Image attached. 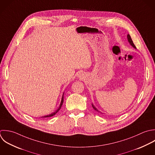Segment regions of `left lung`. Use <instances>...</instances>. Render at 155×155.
<instances>
[{
    "mask_svg": "<svg viewBox=\"0 0 155 155\" xmlns=\"http://www.w3.org/2000/svg\"><path fill=\"white\" fill-rule=\"evenodd\" d=\"M127 40H128V41L129 42V43L130 44V45L131 46H132L134 48H135L136 49V46H135V45H134V42H133V41H132V38H131V37H130V35H129V34H128L127 35ZM92 107L94 108V109L95 110H96V111H97V112H100V111H98V110L92 104ZM102 114V113H101Z\"/></svg>",
    "mask_w": 155,
    "mask_h": 155,
    "instance_id": "left-lung-1",
    "label": "left lung"
}]
</instances>
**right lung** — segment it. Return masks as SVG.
Instances as JSON below:
<instances>
[{
  "instance_id": "obj_1",
  "label": "right lung",
  "mask_w": 155,
  "mask_h": 155,
  "mask_svg": "<svg viewBox=\"0 0 155 155\" xmlns=\"http://www.w3.org/2000/svg\"><path fill=\"white\" fill-rule=\"evenodd\" d=\"M63 95H64V93H63V95H62V98H61V103H60V106H59V107L58 108V109L55 111V112H54V113H52V114H50V115H46V116H44V117H42L41 118H48V117H52V116H54V115H55L59 110H60V109H61V106H62V104H63Z\"/></svg>"
}]
</instances>
